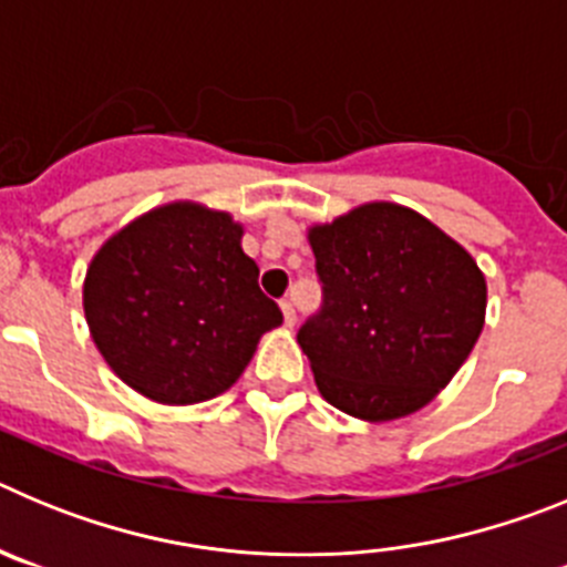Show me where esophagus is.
I'll list each match as a JSON object with an SVG mask.
<instances>
[{"label": "esophagus", "instance_id": "34e87169", "mask_svg": "<svg viewBox=\"0 0 567 567\" xmlns=\"http://www.w3.org/2000/svg\"><path fill=\"white\" fill-rule=\"evenodd\" d=\"M280 312H284V323H287V327H295V320H298V315H295V303L292 300H280Z\"/></svg>", "mask_w": 567, "mask_h": 567}]
</instances>
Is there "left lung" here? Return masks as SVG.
<instances>
[{
    "mask_svg": "<svg viewBox=\"0 0 567 567\" xmlns=\"http://www.w3.org/2000/svg\"><path fill=\"white\" fill-rule=\"evenodd\" d=\"M323 303L300 327L320 394L385 423L437 398L485 323L477 260L429 218L374 202L309 229Z\"/></svg>",
    "mask_w": 567,
    "mask_h": 567,
    "instance_id": "1",
    "label": "left lung"
}]
</instances>
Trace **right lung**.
<instances>
[{
	"label": "right lung",
	"instance_id": "obj_1",
	"mask_svg": "<svg viewBox=\"0 0 567 567\" xmlns=\"http://www.w3.org/2000/svg\"><path fill=\"white\" fill-rule=\"evenodd\" d=\"M240 224L193 202L150 209L90 260L84 318L130 389L167 405L227 392L260 334L284 323L260 292Z\"/></svg>",
	"mask_w": 567,
	"mask_h": 567
}]
</instances>
